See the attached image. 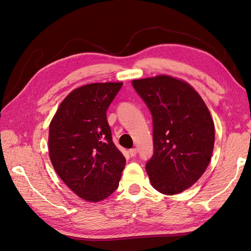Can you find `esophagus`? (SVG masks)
Returning <instances> with one entry per match:
<instances>
[{"label":"esophagus","mask_w":251,"mask_h":251,"mask_svg":"<svg viewBox=\"0 0 251 251\" xmlns=\"http://www.w3.org/2000/svg\"><path fill=\"white\" fill-rule=\"evenodd\" d=\"M137 150L136 149H131L130 150V151H128V153H130V155H131V157H135L136 155H137Z\"/></svg>","instance_id":"34e87169"}]
</instances>
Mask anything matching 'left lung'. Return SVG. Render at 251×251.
Masks as SVG:
<instances>
[{
	"instance_id": "1",
	"label": "left lung",
	"mask_w": 251,
	"mask_h": 251,
	"mask_svg": "<svg viewBox=\"0 0 251 251\" xmlns=\"http://www.w3.org/2000/svg\"><path fill=\"white\" fill-rule=\"evenodd\" d=\"M132 85L153 117L154 153L146 164L151 184L164 195L185 191L207 169L215 126L201 96L186 81L168 75Z\"/></svg>"
}]
</instances>
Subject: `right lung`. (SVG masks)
I'll use <instances>...</instances> for the list:
<instances>
[{"instance_id":"1","label":"right lung","mask_w":251,"mask_h":251,"mask_svg":"<svg viewBox=\"0 0 251 251\" xmlns=\"http://www.w3.org/2000/svg\"><path fill=\"white\" fill-rule=\"evenodd\" d=\"M121 87L123 82H96L73 90L50 123L53 168L74 194L90 202L116 191L126 165L107 120V110Z\"/></svg>"}]
</instances>
